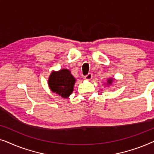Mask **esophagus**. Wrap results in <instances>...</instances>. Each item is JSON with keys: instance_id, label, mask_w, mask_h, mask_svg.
Listing matches in <instances>:
<instances>
[{"instance_id": "esophagus-1", "label": "esophagus", "mask_w": 154, "mask_h": 154, "mask_svg": "<svg viewBox=\"0 0 154 154\" xmlns=\"http://www.w3.org/2000/svg\"><path fill=\"white\" fill-rule=\"evenodd\" d=\"M92 74L91 73H88V74H87L85 76V80H88V81H89V80H90V79H92Z\"/></svg>"}]
</instances>
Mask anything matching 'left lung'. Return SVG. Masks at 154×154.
<instances>
[{
    "instance_id": "8db88e82",
    "label": "left lung",
    "mask_w": 154,
    "mask_h": 154,
    "mask_svg": "<svg viewBox=\"0 0 154 154\" xmlns=\"http://www.w3.org/2000/svg\"><path fill=\"white\" fill-rule=\"evenodd\" d=\"M111 81H112V80H111V79H109V80H108V83H111Z\"/></svg>"
}]
</instances>
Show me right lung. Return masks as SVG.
<instances>
[{
	"label": "right lung",
	"mask_w": 154,
	"mask_h": 154,
	"mask_svg": "<svg viewBox=\"0 0 154 154\" xmlns=\"http://www.w3.org/2000/svg\"><path fill=\"white\" fill-rule=\"evenodd\" d=\"M75 80L68 69L53 71L50 75L48 85L50 90L64 98L72 93Z\"/></svg>",
	"instance_id": "obj_1"
}]
</instances>
